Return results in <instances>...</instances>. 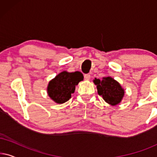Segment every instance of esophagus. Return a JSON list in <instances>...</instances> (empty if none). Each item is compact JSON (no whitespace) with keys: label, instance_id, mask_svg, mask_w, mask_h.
Returning <instances> with one entry per match:
<instances>
[{"label":"esophagus","instance_id":"esophagus-1","mask_svg":"<svg viewBox=\"0 0 157 157\" xmlns=\"http://www.w3.org/2000/svg\"><path fill=\"white\" fill-rule=\"evenodd\" d=\"M84 78L86 80H89L90 78H91V75L89 74H85L84 75Z\"/></svg>","mask_w":157,"mask_h":157}]
</instances>
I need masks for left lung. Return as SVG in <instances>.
<instances>
[{
	"mask_svg": "<svg viewBox=\"0 0 157 157\" xmlns=\"http://www.w3.org/2000/svg\"><path fill=\"white\" fill-rule=\"evenodd\" d=\"M94 84L96 85L97 91L104 100L111 106H116L121 101L124 96V89L120 83L110 76L104 77L101 80L95 78Z\"/></svg>",
	"mask_w": 157,
	"mask_h": 157,
	"instance_id": "1",
	"label": "left lung"
}]
</instances>
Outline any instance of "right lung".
<instances>
[{"label":"right lung","mask_w":157,"mask_h":157,"mask_svg":"<svg viewBox=\"0 0 157 157\" xmlns=\"http://www.w3.org/2000/svg\"><path fill=\"white\" fill-rule=\"evenodd\" d=\"M83 80V76L81 72L62 71L49 81L47 93L56 103L63 104L70 99L71 94L74 93L76 86Z\"/></svg>","instance_id":"add662e5"}]
</instances>
